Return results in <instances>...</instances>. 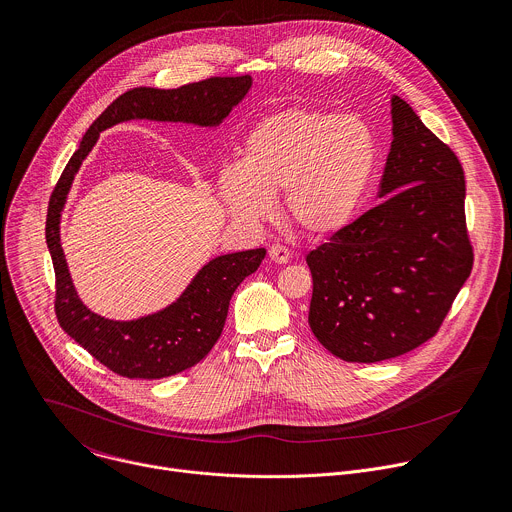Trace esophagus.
Returning <instances> with one entry per match:
<instances>
[{
  "mask_svg": "<svg viewBox=\"0 0 512 512\" xmlns=\"http://www.w3.org/2000/svg\"><path fill=\"white\" fill-rule=\"evenodd\" d=\"M269 259L273 263H289L291 255H289V249H285L283 245H271L269 249Z\"/></svg>",
  "mask_w": 512,
  "mask_h": 512,
  "instance_id": "obj_1",
  "label": "esophagus"
}]
</instances>
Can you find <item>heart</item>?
<instances>
[{"label": "heart", "mask_w": 512, "mask_h": 512, "mask_svg": "<svg viewBox=\"0 0 512 512\" xmlns=\"http://www.w3.org/2000/svg\"><path fill=\"white\" fill-rule=\"evenodd\" d=\"M378 166L372 128L354 116L291 108L263 118L247 136L243 162L219 175L233 217L263 221L283 195L289 223L309 237H331L358 215Z\"/></svg>", "instance_id": "obj_1"}]
</instances>
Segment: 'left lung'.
<instances>
[{
	"label": "left lung",
	"instance_id": "left-lung-1",
	"mask_svg": "<svg viewBox=\"0 0 512 512\" xmlns=\"http://www.w3.org/2000/svg\"><path fill=\"white\" fill-rule=\"evenodd\" d=\"M378 207L307 253L309 327L346 362L412 352L438 331L472 271L464 170L400 96Z\"/></svg>",
	"mask_w": 512,
	"mask_h": 512
}]
</instances>
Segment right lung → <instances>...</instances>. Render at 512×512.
Masks as SVG:
<instances>
[{"mask_svg": "<svg viewBox=\"0 0 512 512\" xmlns=\"http://www.w3.org/2000/svg\"><path fill=\"white\" fill-rule=\"evenodd\" d=\"M251 84V76H215L175 90L140 86L124 92L92 122L50 197L46 243L56 271L58 323L74 342L118 376L160 380L199 364L221 337L235 289L257 271L267 251L249 249L211 259L175 303L156 313L130 321L102 317L78 297L60 243V219L74 177L102 130L126 120L217 128L247 96Z\"/></svg>", "mask_w": 512, "mask_h": 512, "instance_id": "obj_1", "label": "right lung"}]
</instances>
